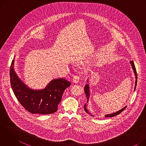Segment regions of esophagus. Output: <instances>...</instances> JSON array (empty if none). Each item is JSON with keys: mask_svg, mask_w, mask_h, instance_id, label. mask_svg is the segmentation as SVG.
Instances as JSON below:
<instances>
[{"mask_svg": "<svg viewBox=\"0 0 146 146\" xmlns=\"http://www.w3.org/2000/svg\"><path fill=\"white\" fill-rule=\"evenodd\" d=\"M79 80H80V77L79 76H75L73 77V82L74 83H77L79 82Z\"/></svg>", "mask_w": 146, "mask_h": 146, "instance_id": "1", "label": "esophagus"}]
</instances>
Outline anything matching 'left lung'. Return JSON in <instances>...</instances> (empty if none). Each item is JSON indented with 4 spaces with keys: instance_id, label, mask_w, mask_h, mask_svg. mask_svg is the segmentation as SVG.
<instances>
[{
    "instance_id": "obj_1",
    "label": "left lung",
    "mask_w": 146,
    "mask_h": 146,
    "mask_svg": "<svg viewBox=\"0 0 146 146\" xmlns=\"http://www.w3.org/2000/svg\"><path fill=\"white\" fill-rule=\"evenodd\" d=\"M130 64H131V66H132V68H133V70L134 71V74H135V87H134V91L135 90V88H136V86H137V72H136V69H135V65L134 64V62L133 61H130ZM89 80L88 79L87 80V82H88ZM84 89H85V94L86 95V97H87V103H88V101H89V97H90V89H89V85H88V84H86V85H85V88H84ZM127 106H125V107H124L123 108H122L121 110H120L119 111L116 112H114V113H110V114H106L105 115V117H114V116H116L117 115L119 114L121 112H122V111H123L125 108H126ZM84 109H85V112L90 115V116L92 117H94L92 114L90 113V112L89 111V110L87 109V105L86 104H85V105H84Z\"/></svg>"
}]
</instances>
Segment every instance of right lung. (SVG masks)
<instances>
[{"mask_svg":"<svg viewBox=\"0 0 146 146\" xmlns=\"http://www.w3.org/2000/svg\"><path fill=\"white\" fill-rule=\"evenodd\" d=\"M15 59L10 68L11 85L13 93L24 108L32 113L50 114L57 111L65 89L71 83L64 79H52L42 89H33L23 82L14 69Z\"/></svg>","mask_w":146,"mask_h":146,"instance_id":"right-lung-1","label":"right lung"}]
</instances>
